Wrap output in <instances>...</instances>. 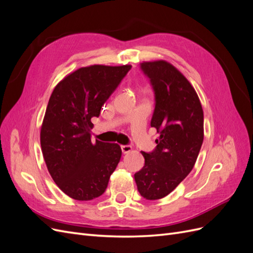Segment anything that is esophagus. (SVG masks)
I'll list each match as a JSON object with an SVG mask.
<instances>
[{"label":"esophagus","instance_id":"1","mask_svg":"<svg viewBox=\"0 0 253 253\" xmlns=\"http://www.w3.org/2000/svg\"><path fill=\"white\" fill-rule=\"evenodd\" d=\"M121 150L125 153V154H127V153L131 152L133 149L131 145H121Z\"/></svg>","mask_w":253,"mask_h":253}]
</instances>
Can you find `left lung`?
<instances>
[{
    "label": "left lung",
    "instance_id": "8db88e82",
    "mask_svg": "<svg viewBox=\"0 0 253 253\" xmlns=\"http://www.w3.org/2000/svg\"><path fill=\"white\" fill-rule=\"evenodd\" d=\"M155 91L151 126L159 133L156 149L141 152L144 166L134 177L141 196L160 200L192 171L204 141V112L192 84L165 60L141 63Z\"/></svg>",
    "mask_w": 253,
    "mask_h": 253
}]
</instances>
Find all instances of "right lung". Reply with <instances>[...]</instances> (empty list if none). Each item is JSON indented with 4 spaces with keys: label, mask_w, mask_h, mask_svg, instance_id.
Wrapping results in <instances>:
<instances>
[{
    "label": "right lung",
    "mask_w": 253,
    "mask_h": 253,
    "mask_svg": "<svg viewBox=\"0 0 253 253\" xmlns=\"http://www.w3.org/2000/svg\"><path fill=\"white\" fill-rule=\"evenodd\" d=\"M132 65L94 64L66 75L53 88L43 118L40 141L53 181L76 201H91L104 193L121 158L117 143L91 142V118Z\"/></svg>",
    "instance_id": "right-lung-1"
}]
</instances>
